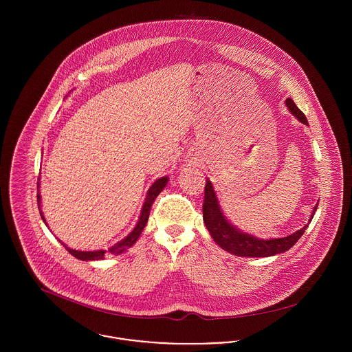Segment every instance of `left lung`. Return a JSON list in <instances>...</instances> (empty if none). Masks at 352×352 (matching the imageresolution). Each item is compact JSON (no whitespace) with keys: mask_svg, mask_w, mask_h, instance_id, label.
I'll use <instances>...</instances> for the list:
<instances>
[{"mask_svg":"<svg viewBox=\"0 0 352 352\" xmlns=\"http://www.w3.org/2000/svg\"><path fill=\"white\" fill-rule=\"evenodd\" d=\"M286 105L290 109V112L296 118L300 119V122L307 124V119H306L305 113L296 105L294 101L292 99H286ZM317 206L318 204H316V207L311 212L309 223L313 219ZM203 221H204L206 228L210 232L211 237L221 248H223L225 251L230 252L233 254L244 256V257H267V256L286 252L301 239L302 234L305 233V230L309 226V223H307L302 229L287 237L274 239V240H261V239L253 237L251 234L243 233L239 229H236L233 225H230L228 222V219L225 218V215L222 214L210 180H206V187H204Z\"/></svg>","mask_w":352,"mask_h":352,"instance_id":"left-lung-1","label":"left lung"}]
</instances>
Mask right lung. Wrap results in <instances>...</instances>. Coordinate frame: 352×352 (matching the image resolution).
<instances>
[{
	"instance_id": "right-lung-1",
	"label": "right lung",
	"mask_w": 352,
	"mask_h": 352,
	"mask_svg": "<svg viewBox=\"0 0 352 352\" xmlns=\"http://www.w3.org/2000/svg\"><path fill=\"white\" fill-rule=\"evenodd\" d=\"M166 183H168V177H166V176H165V177H161V179H158L155 183H153V186H151V188H149V191H148V195H146V199H145V203H144V207H142V211H141V217H140V219H138L137 226L134 228V230H133L126 239H123L120 243H118L116 245H113V247L109 248V252H111L112 254H119V253L126 251L127 248L133 247V244H135V241L138 240V237L141 236L142 230L145 229V226H146V223H148L153 201L158 197V194L164 190V187L166 186ZM38 187H39V182H38ZM39 201H41V195L38 194V204H39ZM41 215H42L43 221L46 222V219H45V217H43L42 212H41ZM46 225H47V223H46ZM60 244H63V243H60ZM63 247L67 250V252H69L72 256H74V257H77V258H80V260H87V261H88V260H101V258H104V253H105V251H74V250L67 248L66 245H63Z\"/></svg>"
}]
</instances>
